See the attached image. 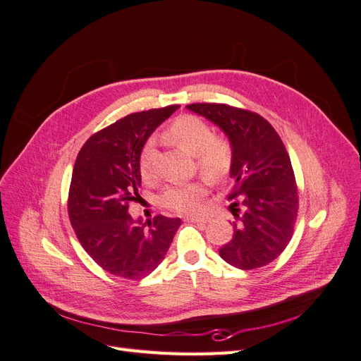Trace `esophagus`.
Listing matches in <instances>:
<instances>
[{
	"mask_svg": "<svg viewBox=\"0 0 361 361\" xmlns=\"http://www.w3.org/2000/svg\"><path fill=\"white\" fill-rule=\"evenodd\" d=\"M187 221H192V223H200V224H206L207 221L211 220L209 216H187L185 218Z\"/></svg>",
	"mask_w": 361,
	"mask_h": 361,
	"instance_id": "obj_1",
	"label": "esophagus"
}]
</instances>
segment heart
<instances>
[{
	"mask_svg": "<svg viewBox=\"0 0 361 361\" xmlns=\"http://www.w3.org/2000/svg\"><path fill=\"white\" fill-rule=\"evenodd\" d=\"M167 141L179 146L195 158V166L209 180H221L231 171L233 149L231 141L214 135L212 128L197 116H179L164 133ZM155 145L147 141L140 155V173L146 180L154 178ZM207 194L204 180L174 183L161 194L162 206L179 214H195L200 211Z\"/></svg>",
	"mask_w": 361,
	"mask_h": 361,
	"instance_id": "heart-1",
	"label": "heart"
}]
</instances>
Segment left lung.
<instances>
[{"mask_svg": "<svg viewBox=\"0 0 361 361\" xmlns=\"http://www.w3.org/2000/svg\"><path fill=\"white\" fill-rule=\"evenodd\" d=\"M187 108L220 126L233 149V236L220 256L239 269L271 264L289 244L298 215V188L285 145L257 113L226 104Z\"/></svg>", "mask_w": 361, "mask_h": 361, "instance_id": "left-lung-1", "label": "left lung"}]
</instances>
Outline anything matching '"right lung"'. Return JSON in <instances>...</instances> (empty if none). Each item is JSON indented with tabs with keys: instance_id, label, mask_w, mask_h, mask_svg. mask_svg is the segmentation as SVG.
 Here are the masks:
<instances>
[{
	"instance_id": "add662e5",
	"label": "right lung",
	"mask_w": 361,
	"mask_h": 361,
	"mask_svg": "<svg viewBox=\"0 0 361 361\" xmlns=\"http://www.w3.org/2000/svg\"><path fill=\"white\" fill-rule=\"evenodd\" d=\"M178 108L169 105L120 118L93 134L76 157L69 220L87 255L113 276L140 280L150 274L180 226V218L157 215L141 223L128 212L140 197L141 150Z\"/></svg>"
}]
</instances>
